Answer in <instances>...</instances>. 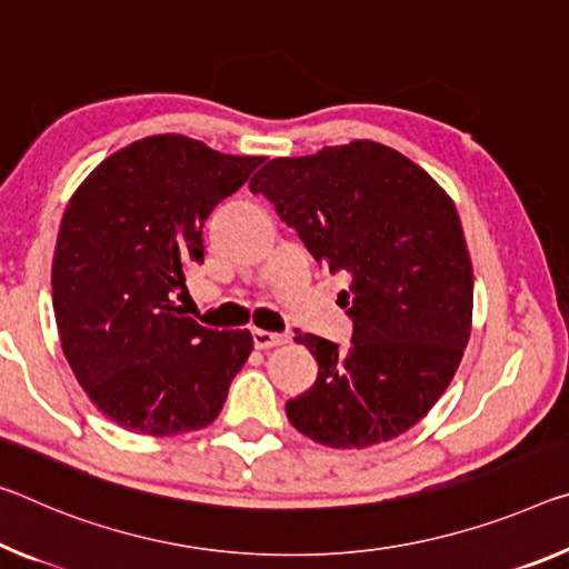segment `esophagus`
Wrapping results in <instances>:
<instances>
[{"mask_svg": "<svg viewBox=\"0 0 569 569\" xmlns=\"http://www.w3.org/2000/svg\"><path fill=\"white\" fill-rule=\"evenodd\" d=\"M286 341H288L286 333L252 329V345H256V349H273V347L286 345Z\"/></svg>", "mask_w": 569, "mask_h": 569, "instance_id": "esophagus-1", "label": "esophagus"}]
</instances>
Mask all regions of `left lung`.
I'll return each instance as SVG.
<instances>
[{
  "mask_svg": "<svg viewBox=\"0 0 569 569\" xmlns=\"http://www.w3.org/2000/svg\"><path fill=\"white\" fill-rule=\"evenodd\" d=\"M306 250L351 286V345L296 331L317 382L286 402L306 438L367 448L410 430L453 380L471 337L473 268L456 204L426 169L377 141L281 157L250 179Z\"/></svg>",
  "mask_w": 569,
  "mask_h": 569,
  "instance_id": "8db88e82",
  "label": "left lung"
}]
</instances>
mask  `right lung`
<instances>
[{
  "label": "right lung",
  "mask_w": 569,
  "mask_h": 569,
  "mask_svg": "<svg viewBox=\"0 0 569 569\" xmlns=\"http://www.w3.org/2000/svg\"><path fill=\"white\" fill-rule=\"evenodd\" d=\"M260 161L159 133L101 161L70 197L52 309L76 380L116 426L177 436L220 415L252 337L204 329L174 299L204 260L207 218Z\"/></svg>",
  "instance_id": "right-lung-1"
}]
</instances>
